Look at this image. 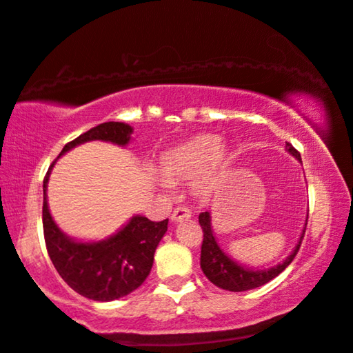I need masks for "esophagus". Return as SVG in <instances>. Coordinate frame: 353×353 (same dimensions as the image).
Returning <instances> with one entry per match:
<instances>
[{"instance_id":"obj_1","label":"esophagus","mask_w":353,"mask_h":353,"mask_svg":"<svg viewBox=\"0 0 353 353\" xmlns=\"http://www.w3.org/2000/svg\"><path fill=\"white\" fill-rule=\"evenodd\" d=\"M190 216H192V210H190L188 207L182 205V207H177V209H174V212H172V215H171V220L182 221V220H188Z\"/></svg>"}]
</instances>
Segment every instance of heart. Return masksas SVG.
Returning a JSON list of instances; mask_svg holds the SVG:
<instances>
[{"label": "heart", "mask_w": 353, "mask_h": 353, "mask_svg": "<svg viewBox=\"0 0 353 353\" xmlns=\"http://www.w3.org/2000/svg\"><path fill=\"white\" fill-rule=\"evenodd\" d=\"M218 135H198L179 144L160 157V171L168 182L198 177L196 192L207 196L214 192L229 163V155ZM163 185L168 183L163 182Z\"/></svg>", "instance_id": "heart-1"}]
</instances>
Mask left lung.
Instances as JSON below:
<instances>
[{"label":"left lung","mask_w":353,"mask_h":353,"mask_svg":"<svg viewBox=\"0 0 353 353\" xmlns=\"http://www.w3.org/2000/svg\"><path fill=\"white\" fill-rule=\"evenodd\" d=\"M288 150L292 154L295 159L301 161L300 152L295 149L292 144L288 143ZM199 225L203 228V245H201V268H203L204 275L210 279V283H214L215 286L231 290V292H243V290L256 289L264 286L265 283L272 281L273 278L278 276L284 268H286L290 262L294 261V257L297 256L301 240L305 237V231L301 234L300 242L295 250L292 251L286 261L278 264L276 267L267 268V270H251V268L239 265L237 262L223 253L218 247L216 240L214 237V232H212L210 228V214L209 212H203L199 214Z\"/></svg>","instance_id":"obj_1"}]
</instances>
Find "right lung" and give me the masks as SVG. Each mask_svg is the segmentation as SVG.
<instances>
[{"label":"right lung","mask_w":353,"mask_h":353,"mask_svg":"<svg viewBox=\"0 0 353 353\" xmlns=\"http://www.w3.org/2000/svg\"><path fill=\"white\" fill-rule=\"evenodd\" d=\"M130 133L132 127L122 122H103L67 143L59 155L92 139L124 146L130 141ZM53 163L50 165V170ZM50 170L43 177L42 225L46 247L56 272L75 292L96 301H111L133 292L149 276L155 248L165 236L168 220L150 221L149 218L138 215L116 236L103 242H75L59 231L48 212L47 182Z\"/></svg>","instance_id":"obj_1"}]
</instances>
